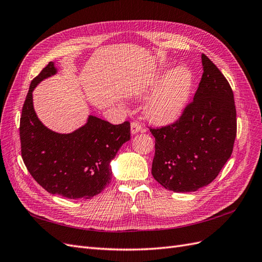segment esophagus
I'll return each mask as SVG.
<instances>
[{
  "mask_svg": "<svg viewBox=\"0 0 262 262\" xmlns=\"http://www.w3.org/2000/svg\"><path fill=\"white\" fill-rule=\"evenodd\" d=\"M142 131V125L139 122H132L131 123V134H137Z\"/></svg>",
  "mask_w": 262,
  "mask_h": 262,
  "instance_id": "34e87169",
  "label": "esophagus"
}]
</instances>
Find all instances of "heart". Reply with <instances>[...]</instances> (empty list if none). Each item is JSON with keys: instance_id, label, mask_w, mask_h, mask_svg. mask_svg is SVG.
Wrapping results in <instances>:
<instances>
[{"instance_id": "obj_1", "label": "heart", "mask_w": 262, "mask_h": 262, "mask_svg": "<svg viewBox=\"0 0 262 262\" xmlns=\"http://www.w3.org/2000/svg\"><path fill=\"white\" fill-rule=\"evenodd\" d=\"M193 83L194 74L189 67L161 69L153 80L139 92L140 96H144L155 91L145 104V116L157 124L177 121L188 105Z\"/></svg>"}]
</instances>
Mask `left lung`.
<instances>
[{"label":"left lung","instance_id":"left-lung-1","mask_svg":"<svg viewBox=\"0 0 262 262\" xmlns=\"http://www.w3.org/2000/svg\"><path fill=\"white\" fill-rule=\"evenodd\" d=\"M203 74L193 101L179 120L150 129L155 138L152 175L175 192L196 191L215 179L236 138L234 94L216 66L201 55Z\"/></svg>","mask_w":262,"mask_h":262}]
</instances>
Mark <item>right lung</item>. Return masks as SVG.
I'll list each match as a JSON object with an SVG mask.
<instances>
[{"label":"right lung","mask_w":262,"mask_h":262,"mask_svg":"<svg viewBox=\"0 0 262 262\" xmlns=\"http://www.w3.org/2000/svg\"><path fill=\"white\" fill-rule=\"evenodd\" d=\"M57 73L54 62H50L31 81L20 118L21 157L30 175L49 193L91 199L109 185L110 162L130 140V123L115 125L90 115L86 123L73 132L47 128L35 112L33 92Z\"/></svg>","instance_id":"obj_1"}]
</instances>
